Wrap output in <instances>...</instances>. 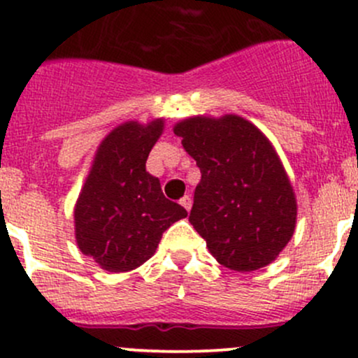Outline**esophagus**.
Segmentation results:
<instances>
[{
    "mask_svg": "<svg viewBox=\"0 0 358 358\" xmlns=\"http://www.w3.org/2000/svg\"><path fill=\"white\" fill-rule=\"evenodd\" d=\"M180 204H182L187 210H190V208H192V199L189 197V195H183V197L180 199Z\"/></svg>",
    "mask_w": 358,
    "mask_h": 358,
    "instance_id": "esophagus-1",
    "label": "esophagus"
}]
</instances>
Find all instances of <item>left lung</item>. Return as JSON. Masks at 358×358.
I'll list each match as a JSON object with an SVG mask.
<instances>
[{"mask_svg": "<svg viewBox=\"0 0 358 358\" xmlns=\"http://www.w3.org/2000/svg\"><path fill=\"white\" fill-rule=\"evenodd\" d=\"M201 168L189 221L224 268L271 264L292 240L296 197L271 141L238 115L189 116L173 127Z\"/></svg>", "mask_w": 358, "mask_h": 358, "instance_id": "1", "label": "left lung"}]
</instances>
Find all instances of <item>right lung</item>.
<instances>
[{
  "label": "right lung",
  "mask_w": 358,
  "mask_h": 358,
  "mask_svg": "<svg viewBox=\"0 0 358 358\" xmlns=\"http://www.w3.org/2000/svg\"><path fill=\"white\" fill-rule=\"evenodd\" d=\"M164 131V118L120 123L97 145L73 208L78 250L108 273L149 261L164 229L187 210L163 195L145 161Z\"/></svg>",
  "instance_id": "obj_1"
}]
</instances>
